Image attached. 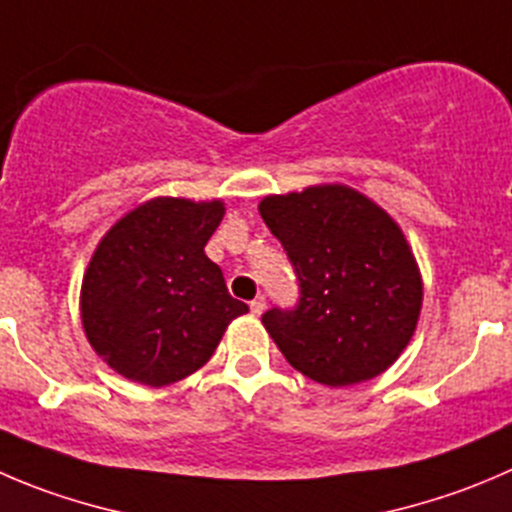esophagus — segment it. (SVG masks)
Returning <instances> with one entry per match:
<instances>
[{
	"label": "esophagus",
	"mask_w": 512,
	"mask_h": 512,
	"mask_svg": "<svg viewBox=\"0 0 512 512\" xmlns=\"http://www.w3.org/2000/svg\"><path fill=\"white\" fill-rule=\"evenodd\" d=\"M262 310H265V297H255L250 302V312L252 315H262Z\"/></svg>",
	"instance_id": "esophagus-1"
}]
</instances>
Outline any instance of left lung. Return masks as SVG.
<instances>
[{"label":"left lung","mask_w":512,"mask_h":512,"mask_svg":"<svg viewBox=\"0 0 512 512\" xmlns=\"http://www.w3.org/2000/svg\"><path fill=\"white\" fill-rule=\"evenodd\" d=\"M260 215L300 280L295 310L262 315L285 360L327 388L388 370L423 307V275L403 227L340 182L267 195Z\"/></svg>","instance_id":"left-lung-1"}]
</instances>
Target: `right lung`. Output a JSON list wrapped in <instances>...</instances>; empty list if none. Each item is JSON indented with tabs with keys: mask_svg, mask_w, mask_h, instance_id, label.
I'll list each match as a JSON object with an SVG mask.
<instances>
[{
	"mask_svg": "<svg viewBox=\"0 0 512 512\" xmlns=\"http://www.w3.org/2000/svg\"><path fill=\"white\" fill-rule=\"evenodd\" d=\"M225 202L152 197L124 212L92 252L79 317L92 350L122 377L165 388L200 370L245 302L205 245Z\"/></svg>",
	"mask_w": 512,
	"mask_h": 512,
	"instance_id": "add662e5",
	"label": "right lung"
}]
</instances>
